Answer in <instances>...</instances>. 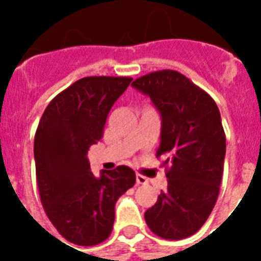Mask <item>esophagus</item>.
<instances>
[{
	"label": "esophagus",
	"mask_w": 261,
	"mask_h": 261,
	"mask_svg": "<svg viewBox=\"0 0 261 261\" xmlns=\"http://www.w3.org/2000/svg\"><path fill=\"white\" fill-rule=\"evenodd\" d=\"M147 177L141 173H137V184H147Z\"/></svg>",
	"instance_id": "obj_1"
}]
</instances>
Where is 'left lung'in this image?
Wrapping results in <instances>:
<instances>
[{
  "instance_id": "8db88e82",
  "label": "left lung",
  "mask_w": 261,
  "mask_h": 261,
  "mask_svg": "<svg viewBox=\"0 0 261 261\" xmlns=\"http://www.w3.org/2000/svg\"><path fill=\"white\" fill-rule=\"evenodd\" d=\"M149 94L163 118L161 143L168 187L145 213L165 240L195 234L214 208L222 180L226 135L214 98L176 70L151 71L131 84Z\"/></svg>"
}]
</instances>
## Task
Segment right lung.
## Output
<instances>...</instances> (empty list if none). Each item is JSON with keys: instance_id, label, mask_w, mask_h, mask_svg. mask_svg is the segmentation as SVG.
<instances>
[{"instance_id": "add662e5", "label": "right lung", "mask_w": 261, "mask_h": 261, "mask_svg": "<svg viewBox=\"0 0 261 261\" xmlns=\"http://www.w3.org/2000/svg\"><path fill=\"white\" fill-rule=\"evenodd\" d=\"M131 80L93 75L75 81L51 100L35 133L40 202L59 234L75 245L92 247L110 237L115 203L135 184V172L126 165L94 177L87 159Z\"/></svg>"}]
</instances>
